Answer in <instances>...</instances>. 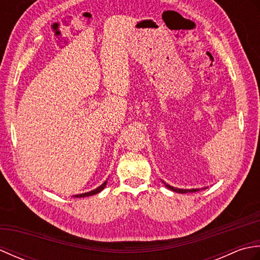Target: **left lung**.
Wrapping results in <instances>:
<instances>
[{
    "label": "left lung",
    "mask_w": 260,
    "mask_h": 260,
    "mask_svg": "<svg viewBox=\"0 0 260 260\" xmlns=\"http://www.w3.org/2000/svg\"><path fill=\"white\" fill-rule=\"evenodd\" d=\"M163 183L165 184V186L168 187V189L172 190V191H174V192H178V193H187V192H197V191H199V189H191V190H185V189H178V187H174V186H171V185L167 184V183H165V182H163Z\"/></svg>",
    "instance_id": "1"
}]
</instances>
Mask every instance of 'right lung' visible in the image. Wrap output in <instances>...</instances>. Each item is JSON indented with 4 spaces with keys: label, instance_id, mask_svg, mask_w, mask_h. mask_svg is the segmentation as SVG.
<instances>
[{
    "label": "right lung",
    "instance_id": "obj_1",
    "mask_svg": "<svg viewBox=\"0 0 260 260\" xmlns=\"http://www.w3.org/2000/svg\"><path fill=\"white\" fill-rule=\"evenodd\" d=\"M106 184H107V181H106V182H104V183H103L101 186H98L97 189L92 190V191H90V192H87V193H81V194H77V196H76V198H85V197H89V196L97 194V193L101 192V191L104 189V187L106 186Z\"/></svg>",
    "mask_w": 260,
    "mask_h": 260
}]
</instances>
